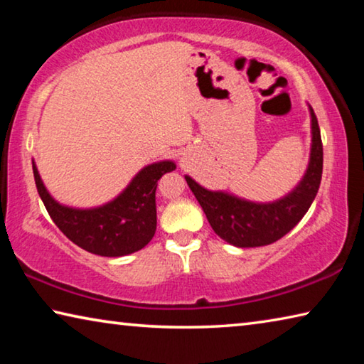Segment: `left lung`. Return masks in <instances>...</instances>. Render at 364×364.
<instances>
[{
    "label": "left lung",
    "instance_id": "1",
    "mask_svg": "<svg viewBox=\"0 0 364 364\" xmlns=\"http://www.w3.org/2000/svg\"><path fill=\"white\" fill-rule=\"evenodd\" d=\"M310 107V106H308ZM311 151L304 178L291 193L274 202L245 200L225 191H210L186 178L213 231L236 247H262L273 244L304 218L315 200L323 175V143L318 119L310 107Z\"/></svg>",
    "mask_w": 364,
    "mask_h": 364
}]
</instances>
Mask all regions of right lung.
I'll use <instances>...</instances> for the list:
<instances>
[{"label":"right lung","mask_w":364,"mask_h":364,"mask_svg":"<svg viewBox=\"0 0 364 364\" xmlns=\"http://www.w3.org/2000/svg\"><path fill=\"white\" fill-rule=\"evenodd\" d=\"M33 176L49 217L78 247L101 257H123L151 242L157 228V181L176 168L173 160L146 165L107 204L93 208L63 205L48 193L35 162Z\"/></svg>","instance_id":"add662e5"}]
</instances>
